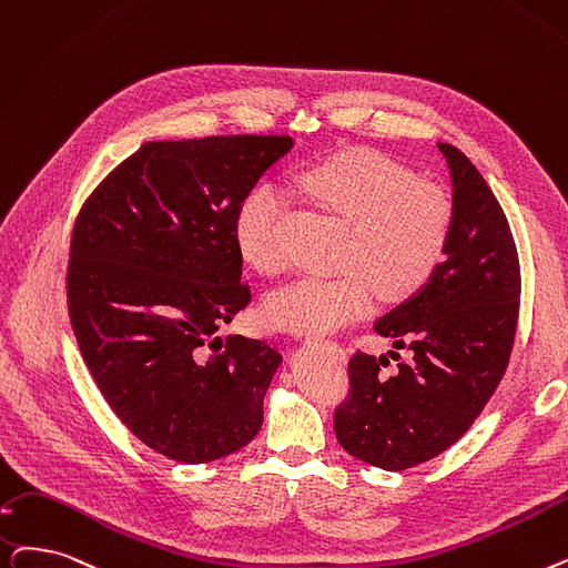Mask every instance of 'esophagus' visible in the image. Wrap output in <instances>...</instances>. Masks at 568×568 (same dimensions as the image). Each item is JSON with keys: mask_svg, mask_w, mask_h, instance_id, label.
<instances>
[{"mask_svg": "<svg viewBox=\"0 0 568 568\" xmlns=\"http://www.w3.org/2000/svg\"><path fill=\"white\" fill-rule=\"evenodd\" d=\"M327 345H332V348H334V351H338V353H343V351H341V348H338V345H336V343H332V341H327Z\"/></svg>", "mask_w": 568, "mask_h": 568, "instance_id": "34e87169", "label": "esophagus"}]
</instances>
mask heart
<instances>
[{
	"instance_id": "b5f03b06",
	"label": "heart",
	"mask_w": 568,
	"mask_h": 568,
	"mask_svg": "<svg viewBox=\"0 0 568 568\" xmlns=\"http://www.w3.org/2000/svg\"><path fill=\"white\" fill-rule=\"evenodd\" d=\"M327 211L348 225L336 278H300L264 302L271 327L292 334H327L362 317L376 300L420 290L448 251L455 225L453 196L436 183L415 181L397 160L353 148L304 176ZM285 196L274 185L245 194L234 220L243 260L264 276L281 274L287 253L278 234Z\"/></svg>"
}]
</instances>
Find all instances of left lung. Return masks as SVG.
I'll return each mask as SVG.
<instances>
[{
    "label": "left lung",
    "instance_id": "left-lung-1",
    "mask_svg": "<svg viewBox=\"0 0 568 568\" xmlns=\"http://www.w3.org/2000/svg\"><path fill=\"white\" fill-rule=\"evenodd\" d=\"M438 151L455 204L446 257L374 325L410 359L385 376V355L355 353L351 397L334 415L343 450L385 471L440 455L474 425L504 378L520 311V262L497 196L455 145L438 143Z\"/></svg>",
    "mask_w": 568,
    "mask_h": 568
}]
</instances>
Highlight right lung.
I'll use <instances>...</instances> for the list:
<instances>
[{
    "mask_svg": "<svg viewBox=\"0 0 568 568\" xmlns=\"http://www.w3.org/2000/svg\"><path fill=\"white\" fill-rule=\"evenodd\" d=\"M290 136L148 141L83 204L67 302L104 399L139 440L183 464L257 436L283 362L268 343L215 332L248 306L234 220Z\"/></svg>",
    "mask_w": 568,
    "mask_h": 568,
    "instance_id": "obj_1",
    "label": "right lung"
}]
</instances>
